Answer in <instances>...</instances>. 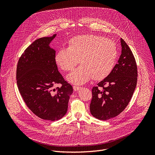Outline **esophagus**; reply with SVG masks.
<instances>
[{
	"label": "esophagus",
	"mask_w": 155,
	"mask_h": 155,
	"mask_svg": "<svg viewBox=\"0 0 155 155\" xmlns=\"http://www.w3.org/2000/svg\"><path fill=\"white\" fill-rule=\"evenodd\" d=\"M73 88H74V91H78L80 89V86H74Z\"/></svg>",
	"instance_id": "1"
}]
</instances>
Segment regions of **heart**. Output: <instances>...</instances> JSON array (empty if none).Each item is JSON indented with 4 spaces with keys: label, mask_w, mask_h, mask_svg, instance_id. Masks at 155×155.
I'll return each mask as SVG.
<instances>
[{
    "label": "heart",
    "mask_w": 155,
    "mask_h": 155,
    "mask_svg": "<svg viewBox=\"0 0 155 155\" xmlns=\"http://www.w3.org/2000/svg\"><path fill=\"white\" fill-rule=\"evenodd\" d=\"M114 41L97 35H83L72 38L68 48L59 49L55 61L65 72L72 71L77 64L81 65L68 77L74 84H83L92 78L101 80L112 72L117 58Z\"/></svg>",
    "instance_id": "obj_1"
}]
</instances>
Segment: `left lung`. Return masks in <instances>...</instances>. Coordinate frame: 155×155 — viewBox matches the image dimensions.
Wrapping results in <instances>:
<instances>
[{
	"instance_id": "1",
	"label": "left lung",
	"mask_w": 155,
	"mask_h": 155,
	"mask_svg": "<svg viewBox=\"0 0 155 155\" xmlns=\"http://www.w3.org/2000/svg\"><path fill=\"white\" fill-rule=\"evenodd\" d=\"M121 54L110 74L92 89L91 115L107 120L120 114L130 102L137 81V67L129 46L121 38Z\"/></svg>"
}]
</instances>
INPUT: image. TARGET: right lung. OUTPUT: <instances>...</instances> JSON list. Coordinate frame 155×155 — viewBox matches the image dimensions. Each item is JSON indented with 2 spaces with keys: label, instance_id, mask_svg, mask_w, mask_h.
<instances>
[{
  "label": "right lung",
  "instance_id": "1",
  "mask_svg": "<svg viewBox=\"0 0 155 155\" xmlns=\"http://www.w3.org/2000/svg\"><path fill=\"white\" fill-rule=\"evenodd\" d=\"M56 37L35 40L22 54L16 68L19 91L31 111L41 119L56 121L68 111L72 86L58 69L56 51L49 46ZM58 84L61 87H55Z\"/></svg>",
  "mask_w": 155,
  "mask_h": 155
}]
</instances>
